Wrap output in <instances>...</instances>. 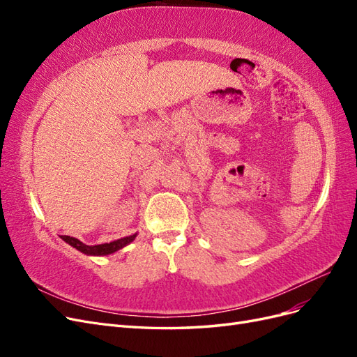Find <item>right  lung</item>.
<instances>
[{
    "label": "right lung",
    "instance_id": "add662e5",
    "mask_svg": "<svg viewBox=\"0 0 357 357\" xmlns=\"http://www.w3.org/2000/svg\"><path fill=\"white\" fill-rule=\"evenodd\" d=\"M135 236L137 234L123 236V238L112 241V243H104V244H96V245H86L80 240L74 238V236H70V235H61V238L66 243H68L70 245H73L74 248H77L79 252L88 256H105V255H112L117 250H121V248H123L129 243H132L135 240Z\"/></svg>",
    "mask_w": 357,
    "mask_h": 357
}]
</instances>
